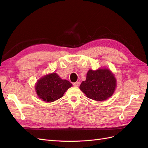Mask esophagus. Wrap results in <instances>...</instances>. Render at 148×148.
<instances>
[{"mask_svg":"<svg viewBox=\"0 0 148 148\" xmlns=\"http://www.w3.org/2000/svg\"><path fill=\"white\" fill-rule=\"evenodd\" d=\"M73 86H76V87H77V86H79V82H75V83H73Z\"/></svg>","mask_w":148,"mask_h":148,"instance_id":"obj_1","label":"esophagus"}]
</instances>
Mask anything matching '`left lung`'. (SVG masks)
Listing matches in <instances>:
<instances>
[{"label":"left lung","mask_w":148,"mask_h":148,"mask_svg":"<svg viewBox=\"0 0 148 148\" xmlns=\"http://www.w3.org/2000/svg\"><path fill=\"white\" fill-rule=\"evenodd\" d=\"M117 87L114 74L107 68L89 70L86 79L82 82L79 89L89 99L103 101L112 96Z\"/></svg>","instance_id":"left-lung-1"}]
</instances>
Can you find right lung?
<instances>
[{
  "instance_id": "1",
  "label": "right lung",
  "mask_w": 148,
  "mask_h": 148,
  "mask_svg": "<svg viewBox=\"0 0 148 148\" xmlns=\"http://www.w3.org/2000/svg\"><path fill=\"white\" fill-rule=\"evenodd\" d=\"M72 84L63 79L56 73L46 74L40 78L35 84V91L38 97L46 102H52L64 96Z\"/></svg>"
}]
</instances>
